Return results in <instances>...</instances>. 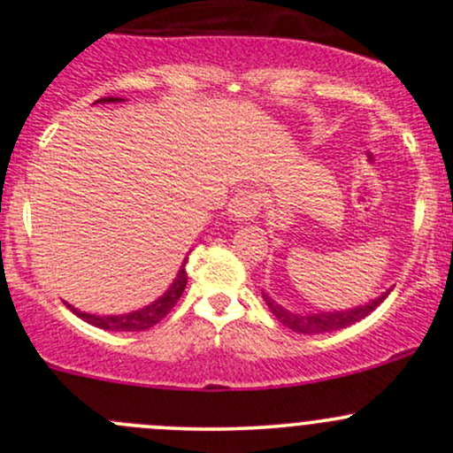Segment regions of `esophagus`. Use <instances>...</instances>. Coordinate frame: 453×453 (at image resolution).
Returning a JSON list of instances; mask_svg holds the SVG:
<instances>
[{"mask_svg": "<svg viewBox=\"0 0 453 453\" xmlns=\"http://www.w3.org/2000/svg\"><path fill=\"white\" fill-rule=\"evenodd\" d=\"M257 211H259V196L256 191L244 189V191H238V194L232 197L230 206H227V217L236 223H247L257 215Z\"/></svg>", "mask_w": 453, "mask_h": 453, "instance_id": "1", "label": "esophagus"}]
</instances>
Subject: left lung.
Segmentation results:
<instances>
[{
  "mask_svg": "<svg viewBox=\"0 0 453 453\" xmlns=\"http://www.w3.org/2000/svg\"><path fill=\"white\" fill-rule=\"evenodd\" d=\"M388 292H383L379 298L371 300V303L362 304V306H353V309H345V311H317V313H294V311H288L285 306H280L279 303H274L268 294H264V300H266L270 313H273L277 319L289 330L300 332V334H324V332H334L341 330V327H347L356 321L364 319L366 315H371L372 311L377 309L383 300L388 298Z\"/></svg>",
  "mask_w": 453,
  "mask_h": 453,
  "instance_id": "obj_1",
  "label": "left lung"
}]
</instances>
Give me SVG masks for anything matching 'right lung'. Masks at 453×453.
<instances>
[{
	"instance_id": "1",
	"label": "right lung",
	"mask_w": 453,
	"mask_h": 453,
	"mask_svg": "<svg viewBox=\"0 0 453 453\" xmlns=\"http://www.w3.org/2000/svg\"><path fill=\"white\" fill-rule=\"evenodd\" d=\"M111 102L112 104L123 102V97H102V100H96L93 104H111ZM185 264H187V257L183 259V266L179 268V274H176V279L173 280V285H170V288L165 289V292L161 294L157 300H153V303H150V304L142 306V309L132 311V313H123V315H93V313H85V311H78L72 304H67V306H70V309L74 311V313L81 317V319H85L87 324H91V326H96V327H102V330H112V332H140V330H149V327H153L155 324H159V321L164 319V317L174 309V304L179 303L180 296H183L185 288H187Z\"/></svg>"
}]
</instances>
